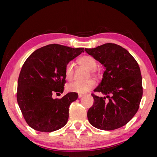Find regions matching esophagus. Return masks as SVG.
<instances>
[{
    "label": "esophagus",
    "mask_w": 157,
    "mask_h": 157,
    "mask_svg": "<svg viewBox=\"0 0 157 157\" xmlns=\"http://www.w3.org/2000/svg\"><path fill=\"white\" fill-rule=\"evenodd\" d=\"M83 96V95H82V94H78V98H82Z\"/></svg>",
    "instance_id": "esophagus-1"
}]
</instances>
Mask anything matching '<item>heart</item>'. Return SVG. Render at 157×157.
I'll return each mask as SVG.
<instances>
[{
    "label": "heart",
    "instance_id": "1",
    "mask_svg": "<svg viewBox=\"0 0 157 157\" xmlns=\"http://www.w3.org/2000/svg\"><path fill=\"white\" fill-rule=\"evenodd\" d=\"M78 63L88 70H90V74L92 76L95 75V69L97 67L98 63L95 58L91 56H83L78 59ZM74 75V65L73 63H68L65 68V76L68 81H71ZM96 86V82L94 80H89L86 82L75 81L68 85L67 89L71 92L77 94H85L89 91Z\"/></svg>",
    "mask_w": 157,
    "mask_h": 157
}]
</instances>
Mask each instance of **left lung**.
Returning a JSON list of instances; mask_svg holds the SVG:
<instances>
[{
	"label": "left lung",
	"instance_id": "obj_1",
	"mask_svg": "<svg viewBox=\"0 0 157 157\" xmlns=\"http://www.w3.org/2000/svg\"><path fill=\"white\" fill-rule=\"evenodd\" d=\"M105 67L102 80L92 94L94 102L87 117L92 126L110 131L126 125L138 111L142 98V78L139 64L129 52L115 44L85 48ZM106 98L109 100L105 101Z\"/></svg>",
	"mask_w": 157,
	"mask_h": 157
}]
</instances>
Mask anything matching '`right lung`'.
I'll use <instances>...</instances> for the list:
<instances>
[{
  "label": "right lung",
  "instance_id": "obj_1",
  "mask_svg": "<svg viewBox=\"0 0 157 157\" xmlns=\"http://www.w3.org/2000/svg\"><path fill=\"white\" fill-rule=\"evenodd\" d=\"M84 52L59 44H49L32 53L19 74L17 101L26 123L38 132H51L64 126L68 119L71 104L78 94L70 92L61 98L66 83L67 63Z\"/></svg>",
  "mask_w": 157,
  "mask_h": 157
}]
</instances>
